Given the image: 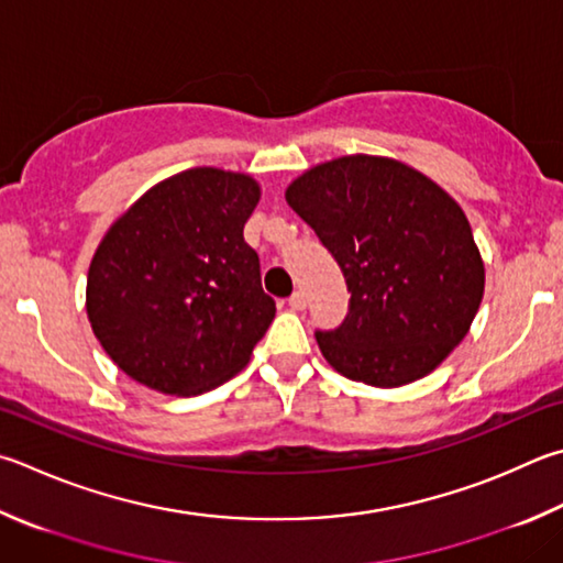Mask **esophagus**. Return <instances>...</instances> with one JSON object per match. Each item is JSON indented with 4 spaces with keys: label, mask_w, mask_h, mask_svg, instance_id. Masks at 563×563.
Masks as SVG:
<instances>
[{
    "label": "esophagus",
    "mask_w": 563,
    "mask_h": 563,
    "mask_svg": "<svg viewBox=\"0 0 563 563\" xmlns=\"http://www.w3.org/2000/svg\"><path fill=\"white\" fill-rule=\"evenodd\" d=\"M288 305H290V308L292 310H305V308H308V298H305V292H292L290 295V300H288Z\"/></svg>",
    "instance_id": "1"
}]
</instances>
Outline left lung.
I'll use <instances>...</instances> for the list:
<instances>
[{"label":"left lung","instance_id":"8db88e82","mask_svg":"<svg viewBox=\"0 0 563 563\" xmlns=\"http://www.w3.org/2000/svg\"><path fill=\"white\" fill-rule=\"evenodd\" d=\"M290 209L332 253L350 292L334 330H314L336 372L401 386L433 372L463 342L485 268L463 209L401 162L352 155L305 172Z\"/></svg>","mask_w":563,"mask_h":563}]
</instances>
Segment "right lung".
Instances as JSON below:
<instances>
[{"instance_id":"add662e5","label":"right lung","mask_w":563,"mask_h":563,"mask_svg":"<svg viewBox=\"0 0 563 563\" xmlns=\"http://www.w3.org/2000/svg\"><path fill=\"white\" fill-rule=\"evenodd\" d=\"M251 177L197 167L137 199L100 241L86 310L130 379L197 396L249 364L275 317L243 227L258 203Z\"/></svg>"}]
</instances>
